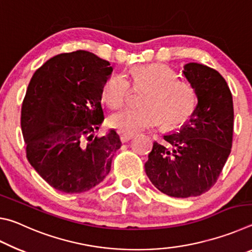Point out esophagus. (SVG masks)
<instances>
[{
	"mask_svg": "<svg viewBox=\"0 0 252 252\" xmlns=\"http://www.w3.org/2000/svg\"><path fill=\"white\" fill-rule=\"evenodd\" d=\"M132 138H133V135H132V134H125V133H123V134L120 135V140H121L122 143L130 141Z\"/></svg>",
	"mask_w": 252,
	"mask_h": 252,
	"instance_id": "1",
	"label": "esophagus"
}]
</instances>
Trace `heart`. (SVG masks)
<instances>
[{
	"mask_svg": "<svg viewBox=\"0 0 252 252\" xmlns=\"http://www.w3.org/2000/svg\"><path fill=\"white\" fill-rule=\"evenodd\" d=\"M134 88H147L141 108H126L109 119L111 127L125 134H134L161 125L164 127L180 126L191 116L194 108L192 88L176 79L172 69L160 63L136 65L131 69ZM130 93V83L125 75L116 74L104 83L101 91L103 103L111 109L125 105Z\"/></svg>",
	"mask_w": 252,
	"mask_h": 252,
	"instance_id": "1",
	"label": "heart"
}]
</instances>
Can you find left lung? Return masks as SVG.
I'll return each instance as SVG.
<instances>
[{"label":"left lung","instance_id":"1","mask_svg":"<svg viewBox=\"0 0 252 252\" xmlns=\"http://www.w3.org/2000/svg\"><path fill=\"white\" fill-rule=\"evenodd\" d=\"M183 74L197 95L190 120L174 133L153 142L144 164L152 185L174 198L197 197L218 180L231 152L233 102L218 71L188 63Z\"/></svg>","mask_w":252,"mask_h":252}]
</instances>
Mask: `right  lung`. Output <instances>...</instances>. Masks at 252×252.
<instances>
[{"instance_id": "right-lung-1", "label": "right lung", "mask_w": 252, "mask_h": 252, "mask_svg": "<svg viewBox=\"0 0 252 252\" xmlns=\"http://www.w3.org/2000/svg\"><path fill=\"white\" fill-rule=\"evenodd\" d=\"M105 60L88 51L55 55L30 81L21 111L27 158L54 189L80 193L108 176L120 138L104 120L101 91L112 73Z\"/></svg>"}]
</instances>
